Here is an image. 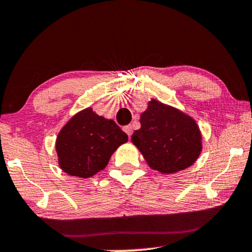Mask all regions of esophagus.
<instances>
[{
  "label": "esophagus",
  "instance_id": "esophagus-1",
  "mask_svg": "<svg viewBox=\"0 0 252 252\" xmlns=\"http://www.w3.org/2000/svg\"><path fill=\"white\" fill-rule=\"evenodd\" d=\"M124 131H125V132H126V134L128 135L129 138H131L132 132H133V128H132V126H131V125H128V126H125V127H124Z\"/></svg>",
  "mask_w": 252,
  "mask_h": 252
}]
</instances>
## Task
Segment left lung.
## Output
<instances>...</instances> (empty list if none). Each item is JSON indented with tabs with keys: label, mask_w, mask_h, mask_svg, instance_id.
<instances>
[{
	"label": "left lung",
	"mask_w": 252,
	"mask_h": 252,
	"mask_svg": "<svg viewBox=\"0 0 252 252\" xmlns=\"http://www.w3.org/2000/svg\"><path fill=\"white\" fill-rule=\"evenodd\" d=\"M140 125L132 134V143L152 170L177 173L193 165L202 153L199 126L178 108L151 99L140 114Z\"/></svg>",
	"instance_id": "8db88e82"
}]
</instances>
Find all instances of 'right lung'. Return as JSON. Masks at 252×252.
I'll return each instance as SVG.
<instances>
[{
    "label": "right lung",
    "mask_w": 252,
    "mask_h": 252,
    "mask_svg": "<svg viewBox=\"0 0 252 252\" xmlns=\"http://www.w3.org/2000/svg\"><path fill=\"white\" fill-rule=\"evenodd\" d=\"M127 140L113 120L87 107L74 114L56 137L59 166L69 176L91 178L107 166L112 155Z\"/></svg>",
    "instance_id": "right-lung-1"
}]
</instances>
